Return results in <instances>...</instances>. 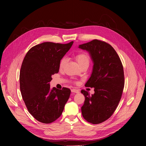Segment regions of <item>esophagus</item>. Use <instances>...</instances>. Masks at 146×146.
<instances>
[{
  "label": "esophagus",
  "instance_id": "esophagus-1",
  "mask_svg": "<svg viewBox=\"0 0 146 146\" xmlns=\"http://www.w3.org/2000/svg\"><path fill=\"white\" fill-rule=\"evenodd\" d=\"M72 92L76 93V94H78V93L80 92V91L78 90H77V89H72Z\"/></svg>",
  "mask_w": 146,
  "mask_h": 146
}]
</instances>
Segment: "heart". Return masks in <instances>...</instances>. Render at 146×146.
<instances>
[{"label":"heart","mask_w":146,"mask_h":146,"mask_svg":"<svg viewBox=\"0 0 146 146\" xmlns=\"http://www.w3.org/2000/svg\"><path fill=\"white\" fill-rule=\"evenodd\" d=\"M76 59L80 66H81L84 64H89L90 63V56L86 52H80L77 54L76 56ZM66 60V59L65 57L61 59L59 62L60 68H62L64 67Z\"/></svg>","instance_id":"obj_1"}]
</instances>
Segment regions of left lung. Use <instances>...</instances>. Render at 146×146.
<instances>
[{"label":"left lung","mask_w":146,"mask_h":146,"mask_svg":"<svg viewBox=\"0 0 146 146\" xmlns=\"http://www.w3.org/2000/svg\"><path fill=\"white\" fill-rule=\"evenodd\" d=\"M87 51L93 61L91 76L85 87L94 88V94L81 90L85 101L81 107L82 117L98 124L109 119L121 100L124 87V73L121 59L109 44L97 39L79 45Z\"/></svg>","instance_id":"1"}]
</instances>
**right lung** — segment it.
<instances>
[{
    "label": "right lung",
    "instance_id": "right-lung-1",
    "mask_svg": "<svg viewBox=\"0 0 146 146\" xmlns=\"http://www.w3.org/2000/svg\"><path fill=\"white\" fill-rule=\"evenodd\" d=\"M68 44L44 42L32 47L27 53L19 74L20 90L30 114L37 121L50 123L64 111L71 91L50 88L52 75L58 73L59 62L71 48Z\"/></svg>",
    "mask_w": 146,
    "mask_h": 146
}]
</instances>
